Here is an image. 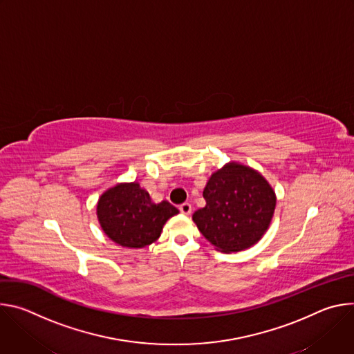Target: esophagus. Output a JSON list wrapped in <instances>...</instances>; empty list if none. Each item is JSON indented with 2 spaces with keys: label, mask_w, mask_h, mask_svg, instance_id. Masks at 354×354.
Returning a JSON list of instances; mask_svg holds the SVG:
<instances>
[{
  "label": "esophagus",
  "mask_w": 354,
  "mask_h": 354,
  "mask_svg": "<svg viewBox=\"0 0 354 354\" xmlns=\"http://www.w3.org/2000/svg\"><path fill=\"white\" fill-rule=\"evenodd\" d=\"M179 210H180L182 214L189 216V214L192 213V205H190V203H183V205L179 206Z\"/></svg>",
  "instance_id": "obj_1"
}]
</instances>
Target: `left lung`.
<instances>
[{"label": "left lung", "instance_id": "obj_1", "mask_svg": "<svg viewBox=\"0 0 354 354\" xmlns=\"http://www.w3.org/2000/svg\"><path fill=\"white\" fill-rule=\"evenodd\" d=\"M203 197L206 206L192 218L203 236L224 254L258 243L276 209V193L265 176L234 161L209 178Z\"/></svg>", "mask_w": 354, "mask_h": 354}]
</instances>
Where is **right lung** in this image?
I'll use <instances>...</instances> for the list:
<instances>
[{
    "instance_id": "1",
    "label": "right lung",
    "mask_w": 354,
    "mask_h": 354,
    "mask_svg": "<svg viewBox=\"0 0 354 354\" xmlns=\"http://www.w3.org/2000/svg\"><path fill=\"white\" fill-rule=\"evenodd\" d=\"M179 210L169 201L154 203L138 182H123L100 194L96 216L104 232L124 248H144L156 242L165 223Z\"/></svg>"
}]
</instances>
